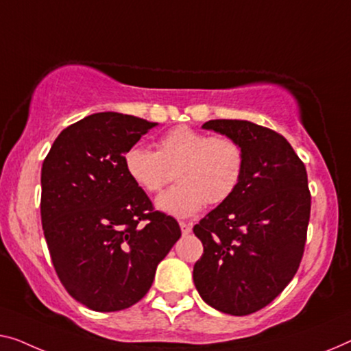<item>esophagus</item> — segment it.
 <instances>
[{"instance_id":"1","label":"esophagus","mask_w":351,"mask_h":351,"mask_svg":"<svg viewBox=\"0 0 351 351\" xmlns=\"http://www.w3.org/2000/svg\"><path fill=\"white\" fill-rule=\"evenodd\" d=\"M180 228L182 234H189L192 232V226L191 223H186V222H180Z\"/></svg>"}]
</instances>
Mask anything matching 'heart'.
<instances>
[{
	"instance_id": "b5f03b06",
	"label": "heart",
	"mask_w": 351,
	"mask_h": 351,
	"mask_svg": "<svg viewBox=\"0 0 351 351\" xmlns=\"http://www.w3.org/2000/svg\"><path fill=\"white\" fill-rule=\"evenodd\" d=\"M158 149L132 145L124 151L125 175L148 193L160 192L176 170L180 184L162 193L156 206L175 217H191L208 203L219 205L238 189L245 156L243 146L227 135H209L189 125L170 129Z\"/></svg>"
}]
</instances>
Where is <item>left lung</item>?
I'll list each match as a JSON object with an SVG mask.
<instances>
[{
  "label": "left lung",
  "instance_id": "8db88e82",
  "mask_svg": "<svg viewBox=\"0 0 351 351\" xmlns=\"http://www.w3.org/2000/svg\"><path fill=\"white\" fill-rule=\"evenodd\" d=\"M243 146L238 189L193 227L203 244L193 265L202 300L230 315L268 306L300 268L311 217L307 171L291 145L263 125L211 119L202 125Z\"/></svg>",
  "mask_w": 351,
  "mask_h": 351
}]
</instances>
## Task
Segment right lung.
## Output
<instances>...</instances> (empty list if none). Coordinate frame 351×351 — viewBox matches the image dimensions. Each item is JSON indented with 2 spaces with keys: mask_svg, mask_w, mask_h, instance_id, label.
Listing matches in <instances>:
<instances>
[{
  "mask_svg": "<svg viewBox=\"0 0 351 351\" xmlns=\"http://www.w3.org/2000/svg\"><path fill=\"white\" fill-rule=\"evenodd\" d=\"M158 123L94 113L56 137L40 173V219L67 293L97 312L134 306L181 237L125 175L123 154Z\"/></svg>",
  "mask_w": 351,
  "mask_h": 351,
  "instance_id": "right-lung-1",
  "label": "right lung"
}]
</instances>
